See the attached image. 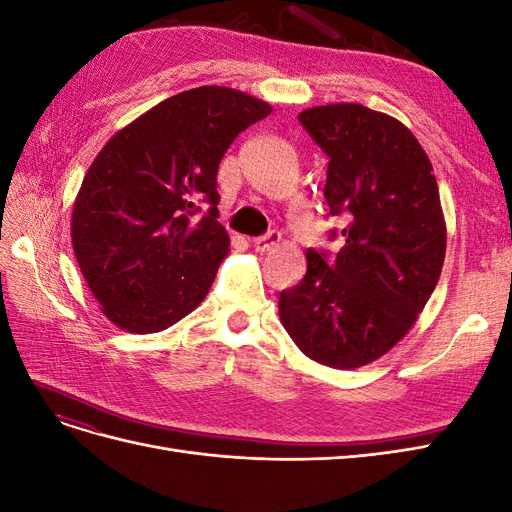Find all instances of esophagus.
<instances>
[{
	"mask_svg": "<svg viewBox=\"0 0 512 512\" xmlns=\"http://www.w3.org/2000/svg\"><path fill=\"white\" fill-rule=\"evenodd\" d=\"M280 239H282L280 232H277V230H269L267 235H262V237L254 239V250H256V252H269L271 247H275L277 243H280Z\"/></svg>",
	"mask_w": 512,
	"mask_h": 512,
	"instance_id": "obj_1",
	"label": "esophagus"
}]
</instances>
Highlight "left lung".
I'll return each instance as SVG.
<instances>
[{
    "mask_svg": "<svg viewBox=\"0 0 512 512\" xmlns=\"http://www.w3.org/2000/svg\"><path fill=\"white\" fill-rule=\"evenodd\" d=\"M299 121L329 158V215H346L348 226L333 260L307 250L305 277L280 294V318L309 359L354 369L410 331L440 280L446 224L438 181L395 117L344 102L307 108Z\"/></svg>",
    "mask_w": 512,
    "mask_h": 512,
    "instance_id": "1",
    "label": "left lung"
}]
</instances>
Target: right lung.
<instances>
[{
    "mask_svg": "<svg viewBox=\"0 0 512 512\" xmlns=\"http://www.w3.org/2000/svg\"><path fill=\"white\" fill-rule=\"evenodd\" d=\"M273 108L205 85L119 130L89 166L72 209V247L104 316L158 333L196 309L228 254L218 168L230 143Z\"/></svg>",
    "mask_w": 512,
    "mask_h": 512,
    "instance_id": "add662e5",
    "label": "right lung"
}]
</instances>
